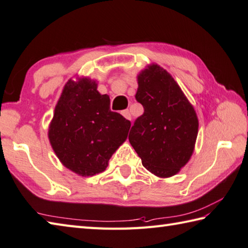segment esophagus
Segmentation results:
<instances>
[{
	"label": "esophagus",
	"mask_w": 248,
	"mask_h": 248,
	"mask_svg": "<svg viewBox=\"0 0 248 248\" xmlns=\"http://www.w3.org/2000/svg\"><path fill=\"white\" fill-rule=\"evenodd\" d=\"M121 114H123V116H124V117L125 119L131 120V114H130V111H129L128 109L123 110V111H121Z\"/></svg>",
	"instance_id": "34e87169"
}]
</instances>
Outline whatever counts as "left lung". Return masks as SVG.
<instances>
[{"mask_svg": "<svg viewBox=\"0 0 248 248\" xmlns=\"http://www.w3.org/2000/svg\"><path fill=\"white\" fill-rule=\"evenodd\" d=\"M135 99L144 113L134 121L129 140L142 164L159 177L175 175L195 148L199 121L181 87L158 64L138 76Z\"/></svg>", "mask_w": 248, "mask_h": 248, "instance_id": "1", "label": "left lung"}]
</instances>
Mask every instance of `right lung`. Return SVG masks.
I'll return each mask as SVG.
<instances>
[{"label":"right lung","instance_id":"right-lung-1","mask_svg":"<svg viewBox=\"0 0 248 248\" xmlns=\"http://www.w3.org/2000/svg\"><path fill=\"white\" fill-rule=\"evenodd\" d=\"M87 77L66 82L55 108L48 138L63 166L80 176L103 172L128 137L131 123L111 111L109 96Z\"/></svg>","mask_w":248,"mask_h":248}]
</instances>
